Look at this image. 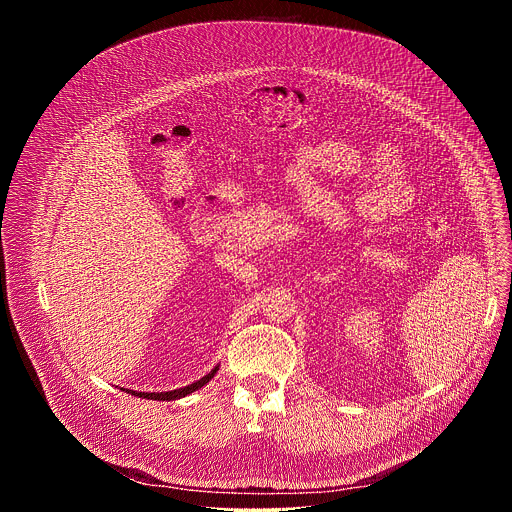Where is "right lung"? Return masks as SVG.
<instances>
[{
	"label": "right lung",
	"mask_w": 512,
	"mask_h": 512,
	"mask_svg": "<svg viewBox=\"0 0 512 512\" xmlns=\"http://www.w3.org/2000/svg\"><path fill=\"white\" fill-rule=\"evenodd\" d=\"M216 371H218V367H214V369H212L208 375H204L200 381H196V383H192V385H188V387H182V389H174V391H164V393H137V391H129V389H127V393H131V395H135V397H141V399L176 401V399H182V397H186V395H190V393L202 389V387L216 375Z\"/></svg>",
	"instance_id": "1"
}]
</instances>
